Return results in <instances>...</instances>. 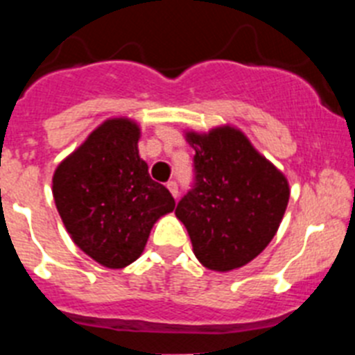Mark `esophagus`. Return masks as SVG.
Segmentation results:
<instances>
[{
	"label": "esophagus",
	"instance_id": "1",
	"mask_svg": "<svg viewBox=\"0 0 355 355\" xmlns=\"http://www.w3.org/2000/svg\"><path fill=\"white\" fill-rule=\"evenodd\" d=\"M167 188H168V192L172 193V197H174V199H178V196H180V190H178V183H175V181H168Z\"/></svg>",
	"mask_w": 355,
	"mask_h": 355
}]
</instances>
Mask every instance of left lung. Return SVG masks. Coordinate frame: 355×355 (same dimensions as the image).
<instances>
[{
  "instance_id": "1",
  "label": "left lung",
  "mask_w": 355,
  "mask_h": 355,
  "mask_svg": "<svg viewBox=\"0 0 355 355\" xmlns=\"http://www.w3.org/2000/svg\"><path fill=\"white\" fill-rule=\"evenodd\" d=\"M196 184L175 208L200 265L231 272L252 261L277 233L290 184L234 126L187 131Z\"/></svg>"
}]
</instances>
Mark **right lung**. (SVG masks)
I'll return each instance as SVG.
<instances>
[{
    "label": "right lung",
    "mask_w": 355,
    "mask_h": 355,
    "mask_svg": "<svg viewBox=\"0 0 355 355\" xmlns=\"http://www.w3.org/2000/svg\"><path fill=\"white\" fill-rule=\"evenodd\" d=\"M139 139L135 121L106 119L53 174V197L67 233L106 268L137 261L156 220L175 208L167 188L150 180Z\"/></svg>",
    "instance_id": "1"
}]
</instances>
